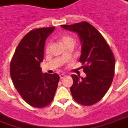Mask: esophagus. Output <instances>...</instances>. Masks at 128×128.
<instances>
[{
  "label": "esophagus",
  "mask_w": 128,
  "mask_h": 128,
  "mask_svg": "<svg viewBox=\"0 0 128 128\" xmlns=\"http://www.w3.org/2000/svg\"><path fill=\"white\" fill-rule=\"evenodd\" d=\"M66 75L65 74H60V79H62L64 77H66Z\"/></svg>",
  "instance_id": "34e87169"
}]
</instances>
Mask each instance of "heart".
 Wrapping results in <instances>:
<instances>
[{"label": "heart", "mask_w": 128, "mask_h": 128, "mask_svg": "<svg viewBox=\"0 0 128 128\" xmlns=\"http://www.w3.org/2000/svg\"><path fill=\"white\" fill-rule=\"evenodd\" d=\"M61 42L63 44V45L66 46V45L69 44H74V39L71 36H68V35H65L62 36L61 38ZM49 49V43H48L46 46V52H48Z\"/></svg>", "instance_id": "1"}]
</instances>
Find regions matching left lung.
<instances>
[{
  "mask_svg": "<svg viewBox=\"0 0 128 128\" xmlns=\"http://www.w3.org/2000/svg\"><path fill=\"white\" fill-rule=\"evenodd\" d=\"M61 27L76 32L82 44L79 62H82L86 77L72 75L70 91L73 98L82 105L94 104L102 98L112 83L115 69L114 54L102 36L89 23L82 22Z\"/></svg>",
  "mask_w": 128,
  "mask_h": 128,
  "instance_id": "8db88e82",
  "label": "left lung"
}]
</instances>
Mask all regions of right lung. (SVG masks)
Segmentation results:
<instances>
[{"mask_svg":"<svg viewBox=\"0 0 128 128\" xmlns=\"http://www.w3.org/2000/svg\"><path fill=\"white\" fill-rule=\"evenodd\" d=\"M55 27L30 30L19 42L10 62V76L23 100L30 106L49 105L58 88L59 75L43 74L40 62L44 58V44Z\"/></svg>","mask_w":128,"mask_h":128,"instance_id":"add662e5","label":"right lung"}]
</instances>
